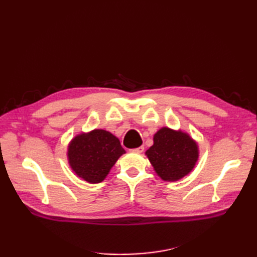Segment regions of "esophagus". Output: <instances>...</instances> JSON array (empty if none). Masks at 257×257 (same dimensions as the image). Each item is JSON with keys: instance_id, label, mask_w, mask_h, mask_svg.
Instances as JSON below:
<instances>
[{"instance_id": "esophagus-1", "label": "esophagus", "mask_w": 257, "mask_h": 257, "mask_svg": "<svg viewBox=\"0 0 257 257\" xmlns=\"http://www.w3.org/2000/svg\"><path fill=\"white\" fill-rule=\"evenodd\" d=\"M144 150H145V148L142 146V147H138V148H136V149H133L132 151H133V152H136V153H143V152H144Z\"/></svg>"}]
</instances>
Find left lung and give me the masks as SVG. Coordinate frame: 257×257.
Segmentation results:
<instances>
[{"instance_id": "obj_1", "label": "left lung", "mask_w": 257, "mask_h": 257, "mask_svg": "<svg viewBox=\"0 0 257 257\" xmlns=\"http://www.w3.org/2000/svg\"><path fill=\"white\" fill-rule=\"evenodd\" d=\"M162 180L175 182L188 176L199 158L198 144L181 130L161 127L145 153Z\"/></svg>"}]
</instances>
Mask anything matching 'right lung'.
<instances>
[{
  "mask_svg": "<svg viewBox=\"0 0 257 257\" xmlns=\"http://www.w3.org/2000/svg\"><path fill=\"white\" fill-rule=\"evenodd\" d=\"M125 153L118 137L106 130L95 128L77 134L67 146V161L74 174L95 184L105 180L110 169Z\"/></svg>",
  "mask_w": 257,
  "mask_h": 257,
  "instance_id": "obj_1",
  "label": "right lung"
}]
</instances>
